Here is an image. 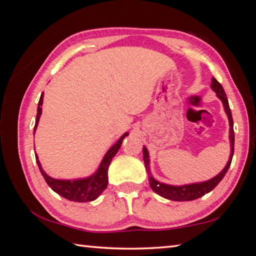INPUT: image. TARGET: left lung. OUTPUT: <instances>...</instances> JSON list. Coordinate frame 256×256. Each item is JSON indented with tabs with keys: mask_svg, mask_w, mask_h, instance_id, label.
<instances>
[{
	"mask_svg": "<svg viewBox=\"0 0 256 256\" xmlns=\"http://www.w3.org/2000/svg\"><path fill=\"white\" fill-rule=\"evenodd\" d=\"M211 88L214 90L216 92V96H218L224 104V110L227 112L228 120H229V125H230V146H232V154L230 157H229L228 162L226 164V167L224 168V170L220 172L219 175H216L214 178H211L206 182H203V183H196V184H190V185H183V186H172V185H167L164 183H159L158 180H156L154 178L150 176V188H152L156 193L159 194L160 196H162L164 198H168V200L172 201H192L196 200V198H198L204 196V194L211 192L216 185H218L222 180L224 178V176L226 175V172L229 170V166L232 164V159L234 156V144H235V134H234V122H232V110L229 108V104H228V99L226 94H224V90L222 88V86L216 81L214 78H212V84H211ZM144 166L146 168V172H149V154H148V150L144 146Z\"/></svg>",
	"mask_w": 256,
	"mask_h": 256,
	"instance_id": "left-lung-1",
	"label": "left lung"
}]
</instances>
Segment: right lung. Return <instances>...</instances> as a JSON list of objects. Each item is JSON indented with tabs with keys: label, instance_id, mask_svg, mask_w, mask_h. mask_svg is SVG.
Instances as JSON below:
<instances>
[{
	"label": "right lung",
	"instance_id": "right-lung-1",
	"mask_svg": "<svg viewBox=\"0 0 256 256\" xmlns=\"http://www.w3.org/2000/svg\"><path fill=\"white\" fill-rule=\"evenodd\" d=\"M42 98H44V94H42L40 102H38L37 107V116H36V123H34V133L36 131V128L40 122V118L42 115ZM128 136V133H124L120 136V140L112 146V148L107 151V154L104 157L100 166L94 172L92 176L88 177V178L84 180H54L50 177L46 172L42 170V164L38 160L37 154L36 162L40 170L42 172V177H44L46 183L48 184L50 188L58 194V196L68 198L70 201L74 202H90L96 200V198L100 196L104 192V190L107 188L108 184V167L114 156L118 154L120 144H122L123 138Z\"/></svg>",
	"mask_w": 256,
	"mask_h": 256
}]
</instances>
